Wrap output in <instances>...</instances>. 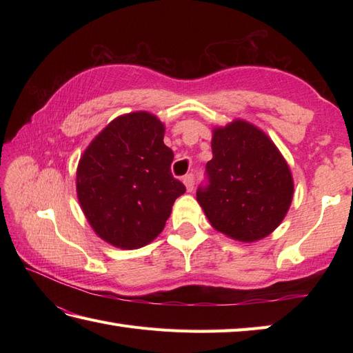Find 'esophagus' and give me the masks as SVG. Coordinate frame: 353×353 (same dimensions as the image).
<instances>
[{"label": "esophagus", "instance_id": "obj_1", "mask_svg": "<svg viewBox=\"0 0 353 353\" xmlns=\"http://www.w3.org/2000/svg\"><path fill=\"white\" fill-rule=\"evenodd\" d=\"M183 183H185V186H186V190L188 191H192V188H194V174H186V176H183Z\"/></svg>", "mask_w": 353, "mask_h": 353}]
</instances>
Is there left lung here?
Returning a JSON list of instances; mask_svg holds the SVG:
<instances>
[{
	"label": "left lung",
	"mask_w": 353,
	"mask_h": 353,
	"mask_svg": "<svg viewBox=\"0 0 353 353\" xmlns=\"http://www.w3.org/2000/svg\"><path fill=\"white\" fill-rule=\"evenodd\" d=\"M208 183L197 201L212 226L238 241L253 243L272 234L287 215L294 183L283 156L267 134L235 119L216 127Z\"/></svg>",
	"instance_id": "obj_1"
}]
</instances>
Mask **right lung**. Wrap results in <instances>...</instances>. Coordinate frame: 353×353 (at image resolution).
<instances>
[{"mask_svg": "<svg viewBox=\"0 0 353 353\" xmlns=\"http://www.w3.org/2000/svg\"><path fill=\"white\" fill-rule=\"evenodd\" d=\"M165 127L148 112L109 123L85 150L77 197L94 232L119 249H139L161 234L171 208L186 191L172 177Z\"/></svg>", "mask_w": 353, "mask_h": 353, "instance_id": "1", "label": "right lung"}]
</instances>
